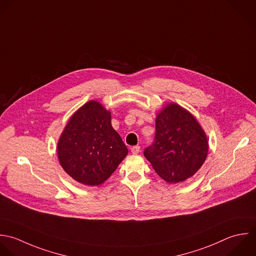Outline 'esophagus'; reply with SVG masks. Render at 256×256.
Here are the masks:
<instances>
[{
	"label": "esophagus",
	"mask_w": 256,
	"mask_h": 256,
	"mask_svg": "<svg viewBox=\"0 0 256 256\" xmlns=\"http://www.w3.org/2000/svg\"><path fill=\"white\" fill-rule=\"evenodd\" d=\"M140 150V146H132V148H130V152H132L134 154H138Z\"/></svg>",
	"instance_id": "34e87169"
}]
</instances>
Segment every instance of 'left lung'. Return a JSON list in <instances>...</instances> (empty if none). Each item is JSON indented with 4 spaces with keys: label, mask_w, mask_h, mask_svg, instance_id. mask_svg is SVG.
<instances>
[{
    "label": "left lung",
    "mask_w": 256,
    "mask_h": 256,
    "mask_svg": "<svg viewBox=\"0 0 256 256\" xmlns=\"http://www.w3.org/2000/svg\"><path fill=\"white\" fill-rule=\"evenodd\" d=\"M208 152V138L196 118L172 102L156 116L154 140L144 154L162 180L176 184L202 168Z\"/></svg>",
    "instance_id": "obj_1"
}]
</instances>
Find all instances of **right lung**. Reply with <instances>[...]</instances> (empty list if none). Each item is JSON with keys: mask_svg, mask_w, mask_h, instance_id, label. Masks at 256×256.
Returning a JSON list of instances; mask_svg holds the SVG:
<instances>
[{"mask_svg": "<svg viewBox=\"0 0 256 256\" xmlns=\"http://www.w3.org/2000/svg\"><path fill=\"white\" fill-rule=\"evenodd\" d=\"M110 112L90 100L70 118L58 142L62 168L86 186L104 184L128 150L112 126Z\"/></svg>", "mask_w": 256, "mask_h": 256, "instance_id": "right-lung-1", "label": "right lung"}]
</instances>
